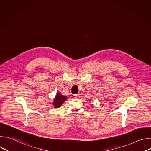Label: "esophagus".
<instances>
[{"label":"esophagus","mask_w":151,"mask_h":151,"mask_svg":"<svg viewBox=\"0 0 151 151\" xmlns=\"http://www.w3.org/2000/svg\"><path fill=\"white\" fill-rule=\"evenodd\" d=\"M74 97H75V98H79V94H74Z\"/></svg>","instance_id":"obj_1"}]
</instances>
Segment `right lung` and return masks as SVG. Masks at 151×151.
Returning a JSON list of instances; mask_svg holds the SVG:
<instances>
[{
	"instance_id": "right-lung-1",
	"label": "right lung",
	"mask_w": 151,
	"mask_h": 151,
	"mask_svg": "<svg viewBox=\"0 0 151 151\" xmlns=\"http://www.w3.org/2000/svg\"><path fill=\"white\" fill-rule=\"evenodd\" d=\"M66 99L67 97L66 96H64L61 95L60 93H58L53 103L55 107H60L61 104L64 102V101L66 100Z\"/></svg>"
}]
</instances>
